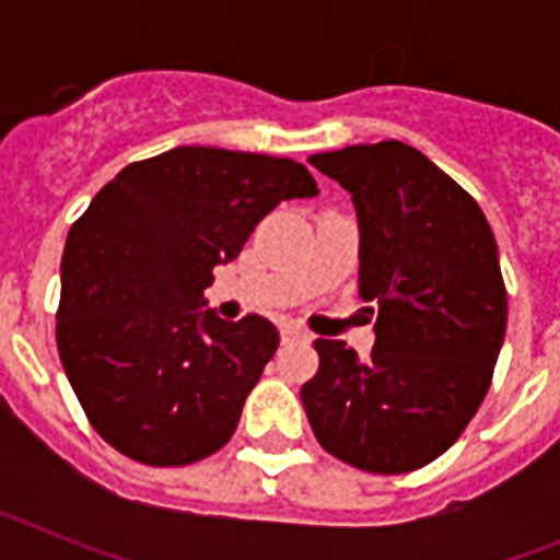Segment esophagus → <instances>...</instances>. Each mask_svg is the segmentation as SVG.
<instances>
[{
    "instance_id": "esophagus-1",
    "label": "esophagus",
    "mask_w": 560,
    "mask_h": 560,
    "mask_svg": "<svg viewBox=\"0 0 560 560\" xmlns=\"http://www.w3.org/2000/svg\"><path fill=\"white\" fill-rule=\"evenodd\" d=\"M280 339H283V345H303V341H311V336L305 334V330L294 328V325H285V328L280 330Z\"/></svg>"
}]
</instances>
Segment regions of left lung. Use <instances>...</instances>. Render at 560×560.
Instances as JSON below:
<instances>
[{"label": "left lung", "mask_w": 560, "mask_h": 560, "mask_svg": "<svg viewBox=\"0 0 560 560\" xmlns=\"http://www.w3.org/2000/svg\"><path fill=\"white\" fill-rule=\"evenodd\" d=\"M350 192L359 296L375 316L368 359L316 339L303 384L316 440L370 474H407L463 434L491 387L508 328L497 237L477 201L398 140L308 156Z\"/></svg>", "instance_id": "8db88e82"}]
</instances>
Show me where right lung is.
Masks as SVG:
<instances>
[{
	"label": "right lung",
	"mask_w": 560,
	"mask_h": 560,
	"mask_svg": "<svg viewBox=\"0 0 560 560\" xmlns=\"http://www.w3.org/2000/svg\"><path fill=\"white\" fill-rule=\"evenodd\" d=\"M316 192L285 156L179 145L131 162L92 199L63 246L56 339L108 446L187 465L232 438L280 334L257 314L226 323L205 289L257 221Z\"/></svg>",
	"instance_id": "obj_1"
}]
</instances>
